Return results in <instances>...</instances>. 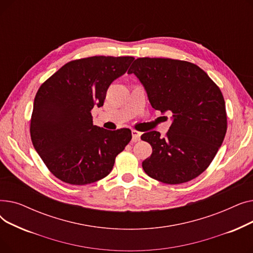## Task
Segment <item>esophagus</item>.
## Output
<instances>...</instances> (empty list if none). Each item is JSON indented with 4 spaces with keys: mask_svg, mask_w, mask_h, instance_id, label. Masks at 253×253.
Masks as SVG:
<instances>
[{
    "mask_svg": "<svg viewBox=\"0 0 253 253\" xmlns=\"http://www.w3.org/2000/svg\"><path fill=\"white\" fill-rule=\"evenodd\" d=\"M131 132H132V140H133L134 142L138 141L140 139V135H141L140 132L135 130V129H132Z\"/></svg>",
    "mask_w": 253,
    "mask_h": 253,
    "instance_id": "34e87169",
    "label": "esophagus"
}]
</instances>
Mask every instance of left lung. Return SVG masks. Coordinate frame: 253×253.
I'll list each match as a JSON object with an SVG mask.
<instances>
[{
  "instance_id": "obj_1",
  "label": "left lung",
  "mask_w": 253,
  "mask_h": 253,
  "mask_svg": "<svg viewBox=\"0 0 253 253\" xmlns=\"http://www.w3.org/2000/svg\"><path fill=\"white\" fill-rule=\"evenodd\" d=\"M133 73L148 93L155 110L172 114L165 137L157 131L141 139L153 153L142 162L150 177L179 184L200 175L213 160L227 133V112L218 86L198 65L171 58L141 57Z\"/></svg>"
}]
</instances>
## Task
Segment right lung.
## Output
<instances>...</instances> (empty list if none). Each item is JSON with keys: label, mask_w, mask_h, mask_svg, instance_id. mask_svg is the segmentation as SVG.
Returning <instances> with one entry per match:
<instances>
[{"label": "right lung", "mask_w": 253, "mask_h": 253, "mask_svg": "<svg viewBox=\"0 0 253 253\" xmlns=\"http://www.w3.org/2000/svg\"><path fill=\"white\" fill-rule=\"evenodd\" d=\"M132 56H92L72 60L39 88L31 119V137L51 173L84 185L112 171L116 157L132 138L128 128L93 125L91 110L103 105L114 80L126 73Z\"/></svg>", "instance_id": "obj_1"}]
</instances>
